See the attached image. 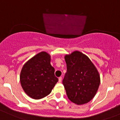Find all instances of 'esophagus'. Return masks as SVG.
Wrapping results in <instances>:
<instances>
[{"label": "esophagus", "instance_id": "obj_1", "mask_svg": "<svg viewBox=\"0 0 120 120\" xmlns=\"http://www.w3.org/2000/svg\"><path fill=\"white\" fill-rule=\"evenodd\" d=\"M61 80H62V78H61V77H60V78H59V82H61Z\"/></svg>", "mask_w": 120, "mask_h": 120}]
</instances>
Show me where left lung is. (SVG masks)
I'll use <instances>...</instances> for the list:
<instances>
[{
    "mask_svg": "<svg viewBox=\"0 0 120 120\" xmlns=\"http://www.w3.org/2000/svg\"><path fill=\"white\" fill-rule=\"evenodd\" d=\"M67 73L63 81L69 100L83 105L95 96L100 85V75L87 56L75 51L64 56Z\"/></svg>",
    "mask_w": 120,
    "mask_h": 120,
    "instance_id": "8db88e82",
    "label": "left lung"
}]
</instances>
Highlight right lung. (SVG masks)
I'll return each mask as SVG.
<instances>
[{
	"mask_svg": "<svg viewBox=\"0 0 120 120\" xmlns=\"http://www.w3.org/2000/svg\"><path fill=\"white\" fill-rule=\"evenodd\" d=\"M51 56L41 51L28 60L22 68L20 82L28 96L40 99L49 95L59 79L51 65Z\"/></svg>",
	"mask_w": 120,
	"mask_h": 120,
	"instance_id": "1",
	"label": "right lung"
}]
</instances>
